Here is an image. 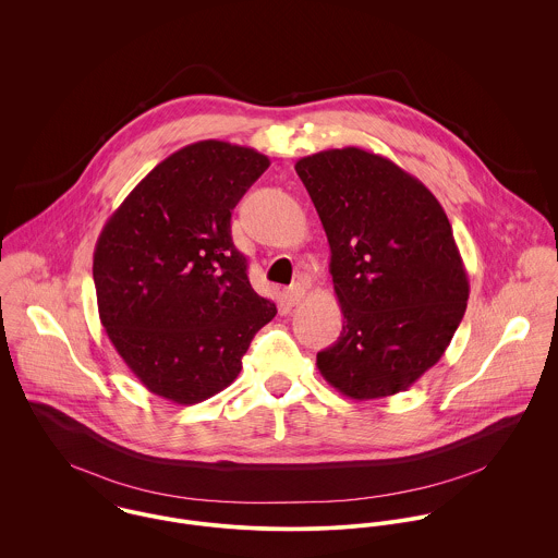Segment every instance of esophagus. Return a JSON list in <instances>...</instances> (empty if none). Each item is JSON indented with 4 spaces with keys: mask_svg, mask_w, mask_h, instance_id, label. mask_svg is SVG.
I'll return each instance as SVG.
<instances>
[{
    "mask_svg": "<svg viewBox=\"0 0 558 558\" xmlns=\"http://www.w3.org/2000/svg\"><path fill=\"white\" fill-rule=\"evenodd\" d=\"M283 299H286V303H288L290 307H296V305H301V303L307 299V290H305L303 286L288 288V290L283 292Z\"/></svg>",
    "mask_w": 558,
    "mask_h": 558,
    "instance_id": "obj_1",
    "label": "esophagus"
}]
</instances>
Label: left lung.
<instances>
[{"instance_id":"obj_1","label":"left lung","mask_w":558,"mask_h":558,"mask_svg":"<svg viewBox=\"0 0 558 558\" xmlns=\"http://www.w3.org/2000/svg\"><path fill=\"white\" fill-rule=\"evenodd\" d=\"M330 246L341 305L319 374L341 396L378 399L414 385L466 312L469 275L434 193L387 157L348 146L294 165Z\"/></svg>"}]
</instances>
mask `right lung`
I'll list each match as a JSON object with an SVG mask.
<instances>
[{
    "label": "right lung",
    "mask_w": 558,
    "mask_h": 558,
    "mask_svg": "<svg viewBox=\"0 0 558 558\" xmlns=\"http://www.w3.org/2000/svg\"><path fill=\"white\" fill-rule=\"evenodd\" d=\"M270 160L219 140L160 160L94 248L100 322L137 380L191 405L230 387L253 335L277 316L248 283L232 210Z\"/></svg>",
    "instance_id": "obj_1"
}]
</instances>
